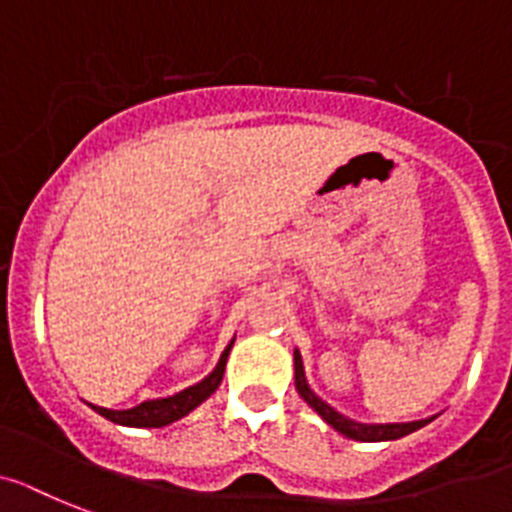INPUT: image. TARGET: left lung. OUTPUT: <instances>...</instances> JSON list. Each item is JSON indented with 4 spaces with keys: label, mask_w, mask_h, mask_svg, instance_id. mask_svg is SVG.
Here are the masks:
<instances>
[{
    "label": "left lung",
    "mask_w": 512,
    "mask_h": 512,
    "mask_svg": "<svg viewBox=\"0 0 512 512\" xmlns=\"http://www.w3.org/2000/svg\"><path fill=\"white\" fill-rule=\"evenodd\" d=\"M294 380H296V390L302 395L304 401L317 411V414L325 419L333 429H338L341 435H346L349 440H362V442H380V440H398L403 435H411L419 427L429 424L432 419H422V422H406V424H359L354 419H346L343 414H338L336 409H330L328 403L320 401L307 385V377H304V367H302V356L299 351H294Z\"/></svg>",
    "instance_id": "1"
}]
</instances>
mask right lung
<instances>
[{
    "label": "right lung",
    "instance_id": "right-lung-1",
    "mask_svg": "<svg viewBox=\"0 0 512 512\" xmlns=\"http://www.w3.org/2000/svg\"><path fill=\"white\" fill-rule=\"evenodd\" d=\"M231 343L229 349L221 354V359H218L216 369H213L203 382H197V385L182 390V393L169 395V398H158V401H145L140 403V406H135V409L127 411H109L101 409V406H93V409L101 416H106V419H111V422L127 424V427H166V424L176 422V419H182V416L190 414V411L197 409L205 398H210V395L216 393V388L223 380V369H226Z\"/></svg>",
    "mask_w": 512,
    "mask_h": 512
}]
</instances>
